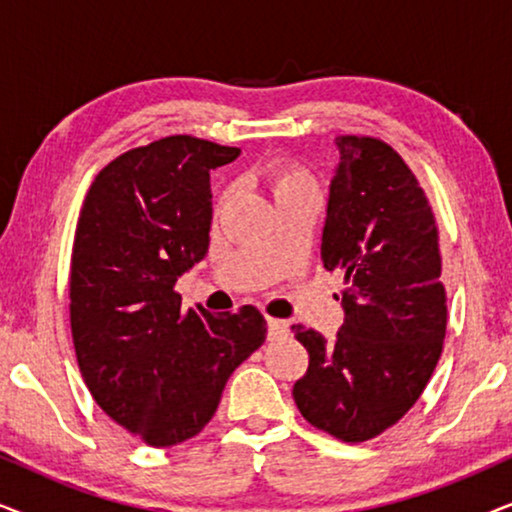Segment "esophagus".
Segmentation results:
<instances>
[{
	"instance_id": "obj_1",
	"label": "esophagus",
	"mask_w": 512,
	"mask_h": 512,
	"mask_svg": "<svg viewBox=\"0 0 512 512\" xmlns=\"http://www.w3.org/2000/svg\"><path fill=\"white\" fill-rule=\"evenodd\" d=\"M284 335H289V324L282 319L268 317V340H279L284 338Z\"/></svg>"
}]
</instances>
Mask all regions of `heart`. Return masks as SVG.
<instances>
[{
	"mask_svg": "<svg viewBox=\"0 0 512 512\" xmlns=\"http://www.w3.org/2000/svg\"><path fill=\"white\" fill-rule=\"evenodd\" d=\"M258 177H261L263 184L270 188L272 198L275 200H282L284 195H291L296 191H312L314 188L310 174H307L300 165L284 158H272L265 165H261Z\"/></svg>",
	"mask_w": 512,
	"mask_h": 512,
	"instance_id": "1",
	"label": "heart"
}]
</instances>
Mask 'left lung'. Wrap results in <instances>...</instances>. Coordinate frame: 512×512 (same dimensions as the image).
I'll list each match as a JSON object with an SVG mask.
<instances>
[{
    "mask_svg": "<svg viewBox=\"0 0 512 512\" xmlns=\"http://www.w3.org/2000/svg\"><path fill=\"white\" fill-rule=\"evenodd\" d=\"M321 261L345 272L333 340L291 326L310 354L293 384L300 415L345 443L394 426L429 384L447 328L438 226L419 181L377 137L340 135Z\"/></svg>",
    "mask_w": 512,
    "mask_h": 512,
    "instance_id": "left-lung-1",
    "label": "left lung"
}]
</instances>
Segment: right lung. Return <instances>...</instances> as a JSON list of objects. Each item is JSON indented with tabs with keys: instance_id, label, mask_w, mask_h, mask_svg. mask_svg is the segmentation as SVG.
<instances>
[{
	"instance_id": "add662e5",
	"label": "right lung",
	"mask_w": 512,
	"mask_h": 512,
	"mask_svg": "<svg viewBox=\"0 0 512 512\" xmlns=\"http://www.w3.org/2000/svg\"><path fill=\"white\" fill-rule=\"evenodd\" d=\"M237 146L172 135L121 153L83 200L69 272L76 361L95 403L151 447L198 436L228 377L265 342L254 305L181 307L177 279L209 249V170Z\"/></svg>"
}]
</instances>
